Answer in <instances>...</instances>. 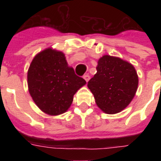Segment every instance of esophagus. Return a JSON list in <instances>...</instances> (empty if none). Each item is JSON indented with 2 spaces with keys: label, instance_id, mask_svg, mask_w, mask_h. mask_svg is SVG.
<instances>
[{
  "label": "esophagus",
  "instance_id": "esophagus-1",
  "mask_svg": "<svg viewBox=\"0 0 161 161\" xmlns=\"http://www.w3.org/2000/svg\"><path fill=\"white\" fill-rule=\"evenodd\" d=\"M83 78H84V80H85L86 82H88V80L90 79V77H89L88 74H85V75L83 76Z\"/></svg>",
  "mask_w": 161,
  "mask_h": 161
}]
</instances>
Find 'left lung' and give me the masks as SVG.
<instances>
[{
    "mask_svg": "<svg viewBox=\"0 0 161 161\" xmlns=\"http://www.w3.org/2000/svg\"><path fill=\"white\" fill-rule=\"evenodd\" d=\"M97 73L88 83L96 104L103 113L114 114L135 97L139 78L135 67L118 57L104 55L98 61Z\"/></svg>",
    "mask_w": 161,
    "mask_h": 161,
    "instance_id": "left-lung-1",
    "label": "left lung"
}]
</instances>
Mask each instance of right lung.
Masks as SVG:
<instances>
[{
  "instance_id": "1",
  "label": "right lung",
  "mask_w": 161,
  "mask_h": 161,
  "mask_svg": "<svg viewBox=\"0 0 161 161\" xmlns=\"http://www.w3.org/2000/svg\"><path fill=\"white\" fill-rule=\"evenodd\" d=\"M85 84L68 66L63 52L52 47L36 54L27 72L30 95L42 112L51 116L67 112L73 95Z\"/></svg>"
}]
</instances>
